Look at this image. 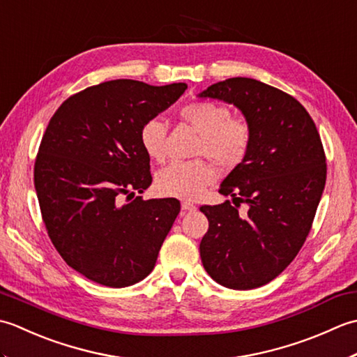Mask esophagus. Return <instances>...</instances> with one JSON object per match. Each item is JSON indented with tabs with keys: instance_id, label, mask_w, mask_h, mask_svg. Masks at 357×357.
<instances>
[{
	"instance_id": "obj_1",
	"label": "esophagus",
	"mask_w": 357,
	"mask_h": 357,
	"mask_svg": "<svg viewBox=\"0 0 357 357\" xmlns=\"http://www.w3.org/2000/svg\"><path fill=\"white\" fill-rule=\"evenodd\" d=\"M181 208H183L184 211H195L196 206H195L193 202H190V201H184L183 204H181Z\"/></svg>"
}]
</instances>
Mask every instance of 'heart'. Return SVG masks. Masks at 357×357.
<instances>
[{
    "instance_id": "b5f03b06",
    "label": "heart",
    "mask_w": 357,
    "mask_h": 357,
    "mask_svg": "<svg viewBox=\"0 0 357 357\" xmlns=\"http://www.w3.org/2000/svg\"><path fill=\"white\" fill-rule=\"evenodd\" d=\"M179 118L199 133L196 155L210 158L224 170H231L244 161L252 128L242 118L231 116L230 109L215 101L188 102L179 110ZM167 126L161 118H149L139 128V142L146 155L155 161L165 158ZM216 173L206 161L172 162L158 173L156 187L165 196L195 199L215 181Z\"/></svg>"
}]
</instances>
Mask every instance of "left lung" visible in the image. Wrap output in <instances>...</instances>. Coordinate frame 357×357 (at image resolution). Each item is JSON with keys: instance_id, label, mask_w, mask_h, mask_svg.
<instances>
[{"instance_id": "obj_1", "label": "left lung", "mask_w": 357, "mask_h": 357, "mask_svg": "<svg viewBox=\"0 0 357 357\" xmlns=\"http://www.w3.org/2000/svg\"><path fill=\"white\" fill-rule=\"evenodd\" d=\"M236 105L252 128L250 150L229 173L199 252L211 279L233 290L268 284L299 253L327 179L321 136L298 100L252 78H229L198 95ZM248 204L242 214L240 202Z\"/></svg>"}]
</instances>
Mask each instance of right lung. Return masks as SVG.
I'll return each instance as SVG.
<instances>
[{
    "label": "right lung",
    "instance_id": "add662e5",
    "mask_svg": "<svg viewBox=\"0 0 357 357\" xmlns=\"http://www.w3.org/2000/svg\"><path fill=\"white\" fill-rule=\"evenodd\" d=\"M185 89L101 82L67 98L45 128L33 170L43 221L67 265L93 282L128 287L155 267L181 204L130 201L151 184L139 128Z\"/></svg>",
    "mask_w": 357,
    "mask_h": 357
}]
</instances>
